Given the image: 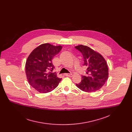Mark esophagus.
<instances>
[{"label": "esophagus", "instance_id": "esophagus-1", "mask_svg": "<svg viewBox=\"0 0 132 132\" xmlns=\"http://www.w3.org/2000/svg\"><path fill=\"white\" fill-rule=\"evenodd\" d=\"M65 76L71 77L72 76V75L71 73H65Z\"/></svg>", "mask_w": 132, "mask_h": 132}]
</instances>
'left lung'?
Wrapping results in <instances>:
<instances>
[{
  "label": "left lung",
  "instance_id": "8db88e82",
  "mask_svg": "<svg viewBox=\"0 0 132 132\" xmlns=\"http://www.w3.org/2000/svg\"><path fill=\"white\" fill-rule=\"evenodd\" d=\"M83 56L84 66L87 75L82 76L81 81L76 86L89 92H95L102 88L108 79L109 68L103 56L88 46L79 45L75 47Z\"/></svg>",
  "mask_w": 132,
  "mask_h": 132
}]
</instances>
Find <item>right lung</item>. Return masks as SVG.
<instances>
[{
    "label": "right lung",
    "mask_w": 132,
    "mask_h": 132,
    "mask_svg": "<svg viewBox=\"0 0 132 132\" xmlns=\"http://www.w3.org/2000/svg\"><path fill=\"white\" fill-rule=\"evenodd\" d=\"M61 45L45 43L35 48L29 55L26 63V73L30 85L37 91L45 93L57 87L61 81L55 72L52 60L62 50Z\"/></svg>",
    "instance_id": "right-lung-1"
}]
</instances>
